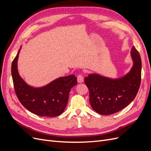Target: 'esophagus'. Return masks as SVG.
Masks as SVG:
<instances>
[{
    "label": "esophagus",
    "mask_w": 151,
    "mask_h": 151,
    "mask_svg": "<svg viewBox=\"0 0 151 151\" xmlns=\"http://www.w3.org/2000/svg\"><path fill=\"white\" fill-rule=\"evenodd\" d=\"M83 81H84V78H83V75L79 74L78 76H77V82H78L79 83H83Z\"/></svg>",
    "instance_id": "1"
}]
</instances>
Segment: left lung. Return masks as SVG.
<instances>
[{"mask_svg": "<svg viewBox=\"0 0 151 151\" xmlns=\"http://www.w3.org/2000/svg\"><path fill=\"white\" fill-rule=\"evenodd\" d=\"M130 55L133 65L129 72L119 78L113 79L96 73L85 77L91 106L100 115H111L122 110L137 94L141 81V58L134 47Z\"/></svg>", "mask_w": 151, "mask_h": 151, "instance_id": "8db88e82", "label": "left lung"}]
</instances>
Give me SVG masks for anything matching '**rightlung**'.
Here are the masks:
<instances>
[{"mask_svg":"<svg viewBox=\"0 0 151 151\" xmlns=\"http://www.w3.org/2000/svg\"><path fill=\"white\" fill-rule=\"evenodd\" d=\"M21 47L11 66L14 87L18 99L28 110L41 116L53 117L61 115L68 103L72 88L77 83L74 75L61 77L40 88L27 84L20 76L17 60Z\"/></svg>","mask_w":151,"mask_h":151,"instance_id":"obj_1","label":"right lung"}]
</instances>
